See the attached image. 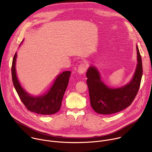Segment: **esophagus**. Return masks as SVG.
<instances>
[{"mask_svg": "<svg viewBox=\"0 0 152 152\" xmlns=\"http://www.w3.org/2000/svg\"><path fill=\"white\" fill-rule=\"evenodd\" d=\"M86 70V65L85 64H82L78 67L77 69V73L80 75H83Z\"/></svg>", "mask_w": 152, "mask_h": 152, "instance_id": "esophagus-1", "label": "esophagus"}]
</instances>
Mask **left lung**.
Returning a JSON list of instances; mask_svg holds the SVG:
<instances>
[{"label": "left lung", "instance_id": "left-lung-1", "mask_svg": "<svg viewBox=\"0 0 152 152\" xmlns=\"http://www.w3.org/2000/svg\"><path fill=\"white\" fill-rule=\"evenodd\" d=\"M137 64L134 74L126 85L111 88L102 80L98 69L93 65L86 73L90 103L95 112L100 114H112L120 112L131 104L140 88L142 75V65L137 45Z\"/></svg>", "mask_w": 152, "mask_h": 152}]
</instances>
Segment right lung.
Listing matches in <instances>:
<instances>
[{
  "mask_svg": "<svg viewBox=\"0 0 152 152\" xmlns=\"http://www.w3.org/2000/svg\"><path fill=\"white\" fill-rule=\"evenodd\" d=\"M23 41V40L20 45ZM17 57L16 52L12 64V79L15 89L21 102L29 111L38 114L51 115L56 113L61 108L62 98L68 86L72 72L65 71L59 73L48 91L41 95L33 96L24 89L18 80L15 69Z\"/></svg>",
  "mask_w": 152,
  "mask_h": 152,
  "instance_id": "obj_1",
  "label": "right lung"
}]
</instances>
